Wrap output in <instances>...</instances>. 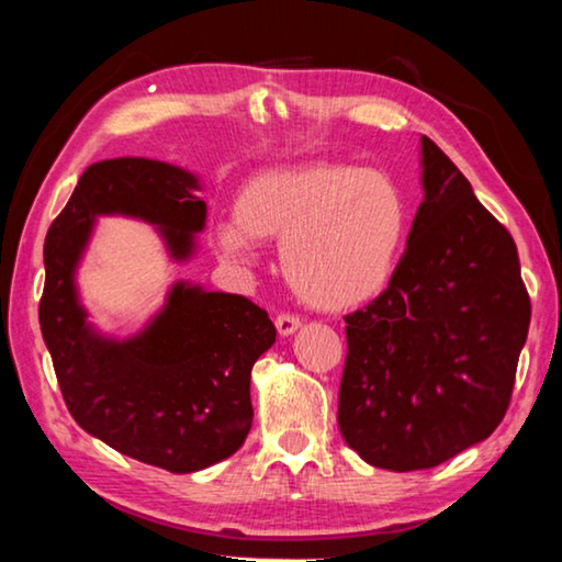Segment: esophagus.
Returning a JSON list of instances; mask_svg holds the SVG:
<instances>
[{
  "label": "esophagus",
  "instance_id": "1",
  "mask_svg": "<svg viewBox=\"0 0 562 562\" xmlns=\"http://www.w3.org/2000/svg\"><path fill=\"white\" fill-rule=\"evenodd\" d=\"M274 325H278L280 335H292L300 328V317L292 313H280L278 317H274Z\"/></svg>",
  "mask_w": 562,
  "mask_h": 562
}]
</instances>
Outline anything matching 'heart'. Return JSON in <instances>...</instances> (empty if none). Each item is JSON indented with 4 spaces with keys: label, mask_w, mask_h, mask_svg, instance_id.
<instances>
[{
    "label": "heart",
    "mask_w": 562,
    "mask_h": 562,
    "mask_svg": "<svg viewBox=\"0 0 562 562\" xmlns=\"http://www.w3.org/2000/svg\"><path fill=\"white\" fill-rule=\"evenodd\" d=\"M408 232L404 191L391 176L348 164L282 166L249 179L234 222L216 224V245L247 259L255 241H280L284 280L305 305L340 313L379 297Z\"/></svg>",
    "instance_id": "b5f03b06"
}]
</instances>
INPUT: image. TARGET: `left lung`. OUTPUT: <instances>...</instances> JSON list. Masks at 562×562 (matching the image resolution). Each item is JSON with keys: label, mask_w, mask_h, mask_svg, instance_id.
Wrapping results in <instances>:
<instances>
[{"label": "left lung", "mask_w": 562, "mask_h": 562, "mask_svg": "<svg viewBox=\"0 0 562 562\" xmlns=\"http://www.w3.org/2000/svg\"><path fill=\"white\" fill-rule=\"evenodd\" d=\"M424 191L389 288L346 315L342 439L391 472L431 469L507 414L530 328L513 234L422 138Z\"/></svg>", "instance_id": "left-lung-1"}]
</instances>
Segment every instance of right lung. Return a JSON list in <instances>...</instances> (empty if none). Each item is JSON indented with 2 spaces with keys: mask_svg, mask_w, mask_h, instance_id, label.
Returning <instances> with one entry per match:
<instances>
[{
  "mask_svg": "<svg viewBox=\"0 0 562 562\" xmlns=\"http://www.w3.org/2000/svg\"><path fill=\"white\" fill-rule=\"evenodd\" d=\"M196 179L148 158L88 166L45 239L40 328L75 422L121 454L173 474L232 457L252 426L249 375L274 342L252 300L176 284L138 338L103 340L86 325L72 272L95 214H131L164 229L173 257L194 247L206 204Z\"/></svg>",
  "mask_w": 562,
  "mask_h": 562,
  "instance_id": "1",
  "label": "right lung"
}]
</instances>
